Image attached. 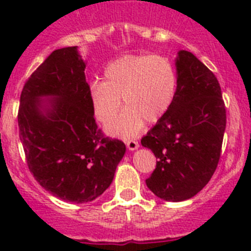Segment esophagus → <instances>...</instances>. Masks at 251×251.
<instances>
[{
  "mask_svg": "<svg viewBox=\"0 0 251 251\" xmlns=\"http://www.w3.org/2000/svg\"><path fill=\"white\" fill-rule=\"evenodd\" d=\"M138 147H139V143L137 141H134V139L127 142V148L129 151H136L138 150Z\"/></svg>",
  "mask_w": 251,
  "mask_h": 251,
  "instance_id": "1",
  "label": "esophagus"
}]
</instances>
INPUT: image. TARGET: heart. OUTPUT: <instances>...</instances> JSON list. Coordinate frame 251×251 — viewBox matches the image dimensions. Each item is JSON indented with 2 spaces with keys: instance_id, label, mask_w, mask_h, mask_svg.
I'll return each instance as SVG.
<instances>
[{
  "instance_id": "heart-1",
  "label": "heart",
  "mask_w": 251,
  "mask_h": 251,
  "mask_svg": "<svg viewBox=\"0 0 251 251\" xmlns=\"http://www.w3.org/2000/svg\"><path fill=\"white\" fill-rule=\"evenodd\" d=\"M177 73L171 60L159 55H126L104 70V81H93L90 103L97 121L114 118L124 99L125 110L106 126V133L119 138L136 137L145 122L156 123L170 110L177 93Z\"/></svg>"
}]
</instances>
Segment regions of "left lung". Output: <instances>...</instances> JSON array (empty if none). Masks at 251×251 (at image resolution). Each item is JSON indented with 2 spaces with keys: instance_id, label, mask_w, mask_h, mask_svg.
Here are the masks:
<instances>
[{
  "instance_id": "left-lung-1",
  "label": "left lung",
  "mask_w": 251,
  "mask_h": 251,
  "mask_svg": "<svg viewBox=\"0 0 251 251\" xmlns=\"http://www.w3.org/2000/svg\"><path fill=\"white\" fill-rule=\"evenodd\" d=\"M176 73L174 104L141 141L158 159L146 179L147 187L172 202L188 200L207 185L226 128L225 104L214 73L186 50L177 54Z\"/></svg>"
}]
</instances>
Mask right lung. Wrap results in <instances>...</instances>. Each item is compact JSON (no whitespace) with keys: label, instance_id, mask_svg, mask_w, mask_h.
Segmentation results:
<instances>
[{"label":"right lung","instance_id":"obj_1","mask_svg":"<svg viewBox=\"0 0 251 251\" xmlns=\"http://www.w3.org/2000/svg\"><path fill=\"white\" fill-rule=\"evenodd\" d=\"M77 46L57 49L32 73L20 98V141L37 182L64 201L84 203L109 187L126 153L95 123Z\"/></svg>","mask_w":251,"mask_h":251}]
</instances>
